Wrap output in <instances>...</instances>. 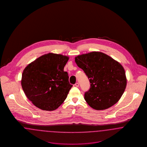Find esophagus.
Masks as SVG:
<instances>
[{
	"instance_id": "34e87169",
	"label": "esophagus",
	"mask_w": 147,
	"mask_h": 147,
	"mask_svg": "<svg viewBox=\"0 0 147 147\" xmlns=\"http://www.w3.org/2000/svg\"><path fill=\"white\" fill-rule=\"evenodd\" d=\"M79 84L78 83H76L75 84V86H77V87H78V86H79Z\"/></svg>"
}]
</instances>
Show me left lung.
Listing matches in <instances>:
<instances>
[{"instance_id": "obj_1", "label": "left lung", "mask_w": 147, "mask_h": 147, "mask_svg": "<svg viewBox=\"0 0 147 147\" xmlns=\"http://www.w3.org/2000/svg\"><path fill=\"white\" fill-rule=\"evenodd\" d=\"M75 62L89 79L90 88L84 95L88 105L103 110L119 101L127 85L125 71L120 63L95 51L76 57Z\"/></svg>"}]
</instances>
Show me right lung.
<instances>
[{"label":"right lung","instance_id":"right-lung-1","mask_svg":"<svg viewBox=\"0 0 147 147\" xmlns=\"http://www.w3.org/2000/svg\"><path fill=\"white\" fill-rule=\"evenodd\" d=\"M69 57L49 53L28 64L22 74L21 86L28 100L37 107L53 111L67 98L72 85L64 67Z\"/></svg>","mask_w":147,"mask_h":147}]
</instances>
